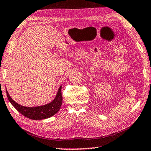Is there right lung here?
<instances>
[{
	"label": "right lung",
	"instance_id": "right-lung-1",
	"mask_svg": "<svg viewBox=\"0 0 151 151\" xmlns=\"http://www.w3.org/2000/svg\"><path fill=\"white\" fill-rule=\"evenodd\" d=\"M61 89L62 86L59 87L56 96L52 102L44 105V106L32 107H25L18 104L17 103H16L14 100L12 99L7 90H6V93L9 101L19 113L23 115L24 116L27 117V118L35 119V120L36 119L37 120V119H44L50 118L59 111L62 106V103H63Z\"/></svg>",
	"mask_w": 151,
	"mask_h": 151
}]
</instances>
